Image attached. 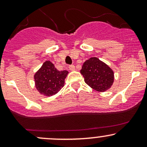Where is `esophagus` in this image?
Masks as SVG:
<instances>
[{"mask_svg": "<svg viewBox=\"0 0 147 147\" xmlns=\"http://www.w3.org/2000/svg\"><path fill=\"white\" fill-rule=\"evenodd\" d=\"M69 70H71V71H74L75 70V66L74 65H71L69 66Z\"/></svg>", "mask_w": 147, "mask_h": 147, "instance_id": "obj_1", "label": "esophagus"}]
</instances>
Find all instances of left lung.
<instances>
[{"label":"left lung","mask_w":147,"mask_h":147,"mask_svg":"<svg viewBox=\"0 0 147 147\" xmlns=\"http://www.w3.org/2000/svg\"><path fill=\"white\" fill-rule=\"evenodd\" d=\"M80 72L86 84L98 92L110 89L114 82L113 70L97 57H91L86 61Z\"/></svg>","instance_id":"left-lung-1"}]
</instances>
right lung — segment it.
Wrapping results in <instances>:
<instances>
[{"instance_id":"right-lung-1","label":"right lung","mask_w":147,"mask_h":147,"mask_svg":"<svg viewBox=\"0 0 147 147\" xmlns=\"http://www.w3.org/2000/svg\"><path fill=\"white\" fill-rule=\"evenodd\" d=\"M67 70L59 71L50 61H46L34 75L35 87L40 94L46 97L55 95L64 86Z\"/></svg>"}]
</instances>
